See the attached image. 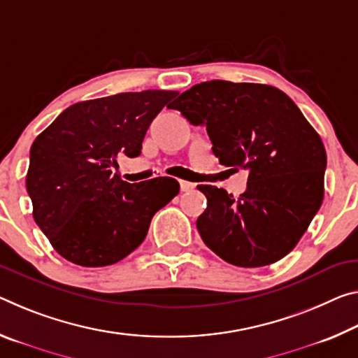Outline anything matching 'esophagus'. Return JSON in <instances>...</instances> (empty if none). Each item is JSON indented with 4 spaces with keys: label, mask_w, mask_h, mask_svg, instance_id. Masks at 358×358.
I'll use <instances>...</instances> for the list:
<instances>
[{
    "label": "esophagus",
    "mask_w": 358,
    "mask_h": 358,
    "mask_svg": "<svg viewBox=\"0 0 358 358\" xmlns=\"http://www.w3.org/2000/svg\"><path fill=\"white\" fill-rule=\"evenodd\" d=\"M194 183H191V181H185V180H181L180 181V188H181V191H191V189H194Z\"/></svg>",
    "instance_id": "34e87169"
}]
</instances>
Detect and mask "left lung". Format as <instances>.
I'll use <instances>...</instances> for the list:
<instances>
[{"mask_svg":"<svg viewBox=\"0 0 358 358\" xmlns=\"http://www.w3.org/2000/svg\"><path fill=\"white\" fill-rule=\"evenodd\" d=\"M206 126L221 166L247 170L239 197L199 185L207 208L196 224L206 245L228 263L259 268L301 239L323 201L327 152L294 101L266 84L207 81L170 105Z\"/></svg>","mask_w":358,"mask_h":358,"instance_id":"1","label":"left lung"}]
</instances>
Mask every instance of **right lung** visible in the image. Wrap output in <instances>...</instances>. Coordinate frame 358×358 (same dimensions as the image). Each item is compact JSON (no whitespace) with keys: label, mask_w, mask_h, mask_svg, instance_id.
<instances>
[{"label":"right lung","mask_w":358,"mask_h":358,"mask_svg":"<svg viewBox=\"0 0 358 358\" xmlns=\"http://www.w3.org/2000/svg\"><path fill=\"white\" fill-rule=\"evenodd\" d=\"M175 95L143 90L79 101L33 141L27 173L33 218L60 257L84 268L117 263L178 194L175 178L127 183L111 170L117 156H140L152 119Z\"/></svg>","instance_id":"right-lung-1"}]
</instances>
